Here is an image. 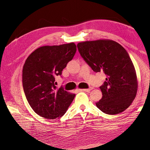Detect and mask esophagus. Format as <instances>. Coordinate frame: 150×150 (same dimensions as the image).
I'll use <instances>...</instances> for the list:
<instances>
[{"label": "esophagus", "instance_id": "esophagus-1", "mask_svg": "<svg viewBox=\"0 0 150 150\" xmlns=\"http://www.w3.org/2000/svg\"><path fill=\"white\" fill-rule=\"evenodd\" d=\"M93 88H92V87H91V88H88V89H82L83 91H86V92H89V91H91V89H93Z\"/></svg>", "mask_w": 150, "mask_h": 150}]
</instances>
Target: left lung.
Instances as JSON below:
<instances>
[{"label":"left lung","instance_id":"obj_1","mask_svg":"<svg viewBox=\"0 0 150 150\" xmlns=\"http://www.w3.org/2000/svg\"><path fill=\"white\" fill-rule=\"evenodd\" d=\"M81 56L94 72L104 71L106 81L100 86L102 98L96 103L103 112L124 111L137 96L138 79L133 63L121 45L110 39L79 42Z\"/></svg>","mask_w":150,"mask_h":150}]
</instances>
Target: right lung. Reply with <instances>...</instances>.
<instances>
[{
    "label": "right lung",
    "mask_w": 150,
    "mask_h": 150,
    "mask_svg": "<svg viewBox=\"0 0 150 150\" xmlns=\"http://www.w3.org/2000/svg\"><path fill=\"white\" fill-rule=\"evenodd\" d=\"M74 42L45 46L27 58L22 70V84L27 100L34 111L46 119L64 115L76 96L56 88L55 77L71 61L76 52Z\"/></svg>",
    "instance_id": "1"
}]
</instances>
